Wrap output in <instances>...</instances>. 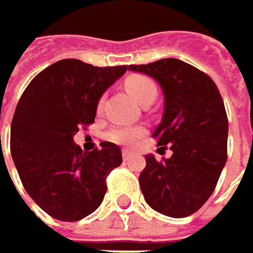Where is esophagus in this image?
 <instances>
[{
  "label": "esophagus",
  "mask_w": 253,
  "mask_h": 253,
  "mask_svg": "<svg viewBox=\"0 0 253 253\" xmlns=\"http://www.w3.org/2000/svg\"><path fill=\"white\" fill-rule=\"evenodd\" d=\"M122 155H123V160L127 161L128 158H131V157H133V152H131V151H128V149H123V151H122Z\"/></svg>",
  "instance_id": "obj_1"
}]
</instances>
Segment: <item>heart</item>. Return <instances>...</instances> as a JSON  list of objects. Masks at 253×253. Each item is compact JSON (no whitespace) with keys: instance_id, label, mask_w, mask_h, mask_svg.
Masks as SVG:
<instances>
[{"instance_id":"obj_1","label":"heart","mask_w":253,"mask_h":253,"mask_svg":"<svg viewBox=\"0 0 253 253\" xmlns=\"http://www.w3.org/2000/svg\"><path fill=\"white\" fill-rule=\"evenodd\" d=\"M125 86L128 95L140 105L148 99H154L157 93L155 83L143 75H133L127 77ZM101 105L102 99L99 101V107ZM143 134L145 128L140 126H117L108 131V139L120 145H134Z\"/></svg>"}]
</instances>
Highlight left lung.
<instances>
[{"label":"left lung","mask_w":253,"mask_h":253,"mask_svg":"<svg viewBox=\"0 0 253 253\" xmlns=\"http://www.w3.org/2000/svg\"><path fill=\"white\" fill-rule=\"evenodd\" d=\"M128 70L160 83L164 113L152 137L173 151L163 161L145 157L139 176L143 198L167 217L192 215L212 195L227 161L228 122L220 90L208 75L177 58L131 64Z\"/></svg>","instance_id":"left-lung-1"}]
</instances>
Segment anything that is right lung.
<instances>
[{
    "instance_id": "1",
    "label": "right lung",
    "mask_w": 253,
    "mask_h": 253,
    "mask_svg": "<svg viewBox=\"0 0 253 253\" xmlns=\"http://www.w3.org/2000/svg\"><path fill=\"white\" fill-rule=\"evenodd\" d=\"M127 66L95 67L60 60L25 89L11 122L10 149L29 196L51 217L79 221L92 214L107 192L105 178L123 163L111 142L83 152L73 136L92 125L102 93Z\"/></svg>"
}]
</instances>
